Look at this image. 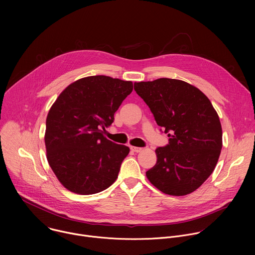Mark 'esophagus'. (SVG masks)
<instances>
[{"label":"esophagus","mask_w":255,"mask_h":255,"mask_svg":"<svg viewBox=\"0 0 255 255\" xmlns=\"http://www.w3.org/2000/svg\"><path fill=\"white\" fill-rule=\"evenodd\" d=\"M130 149H131L132 151H134V152H140V151L142 150L141 147H135V146H131Z\"/></svg>","instance_id":"34e87169"}]
</instances>
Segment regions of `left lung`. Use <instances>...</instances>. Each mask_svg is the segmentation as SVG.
Wrapping results in <instances>:
<instances>
[{
	"mask_svg": "<svg viewBox=\"0 0 255 255\" xmlns=\"http://www.w3.org/2000/svg\"><path fill=\"white\" fill-rule=\"evenodd\" d=\"M134 90L169 137L168 144L155 149L157 161L146 171L147 178L167 195L193 193L211 175L219 159V116L199 89L183 81L161 78L135 83Z\"/></svg>",
	"mask_w": 255,
	"mask_h": 255,
	"instance_id": "8db88e82",
	"label": "left lung"
}]
</instances>
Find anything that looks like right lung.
<instances>
[{"instance_id":"right-lung-1","label":"right lung","mask_w":255,"mask_h":255,"mask_svg":"<svg viewBox=\"0 0 255 255\" xmlns=\"http://www.w3.org/2000/svg\"><path fill=\"white\" fill-rule=\"evenodd\" d=\"M132 90L131 82L88 77L69 85L50 108L44 138L47 160L68 191L97 194L118 177L130 149L103 133Z\"/></svg>"}]
</instances>
